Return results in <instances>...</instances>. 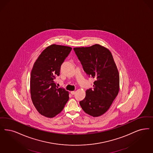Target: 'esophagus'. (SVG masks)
<instances>
[{"instance_id":"34e87169","label":"esophagus","mask_w":153,"mask_h":153,"mask_svg":"<svg viewBox=\"0 0 153 153\" xmlns=\"http://www.w3.org/2000/svg\"><path fill=\"white\" fill-rule=\"evenodd\" d=\"M71 93L72 95H74V93H75V92H74V91H71Z\"/></svg>"}]
</instances>
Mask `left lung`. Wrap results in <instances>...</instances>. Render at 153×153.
<instances>
[{
    "label": "left lung",
    "mask_w": 153,
    "mask_h": 153,
    "mask_svg": "<svg viewBox=\"0 0 153 153\" xmlns=\"http://www.w3.org/2000/svg\"><path fill=\"white\" fill-rule=\"evenodd\" d=\"M84 71L94 81L79 105L86 114L101 116L109 109L120 90V75L110 51L100 44L74 48Z\"/></svg>",
    "instance_id": "left-lung-1"
}]
</instances>
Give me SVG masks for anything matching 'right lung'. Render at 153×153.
Returning <instances> with one entry per match:
<instances>
[{"label":"right lung","instance_id":"obj_1","mask_svg":"<svg viewBox=\"0 0 153 153\" xmlns=\"http://www.w3.org/2000/svg\"><path fill=\"white\" fill-rule=\"evenodd\" d=\"M68 46L52 44L43 50L31 71L30 92L32 103L43 116L53 118L64 109L69 92L58 88L55 77L72 50Z\"/></svg>","mask_w":153,"mask_h":153}]
</instances>
